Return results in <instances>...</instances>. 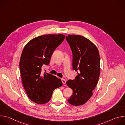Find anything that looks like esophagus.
Here are the masks:
<instances>
[{"mask_svg":"<svg viewBox=\"0 0 125 125\" xmlns=\"http://www.w3.org/2000/svg\"><path fill=\"white\" fill-rule=\"evenodd\" d=\"M61 81H62V83H63V84H65V83H66V80H65L64 79H61Z\"/></svg>","mask_w":125,"mask_h":125,"instance_id":"34e87169","label":"esophagus"}]
</instances>
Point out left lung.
Wrapping results in <instances>:
<instances>
[{
  "mask_svg": "<svg viewBox=\"0 0 125 125\" xmlns=\"http://www.w3.org/2000/svg\"><path fill=\"white\" fill-rule=\"evenodd\" d=\"M66 39L72 51L73 68L77 71L75 80L67 85L73 91L68 101L74 106L82 105L92 96L100 75V56L97 47L83 36L69 34Z\"/></svg>",
  "mask_w": 125,
  "mask_h": 125,
  "instance_id": "obj_1",
  "label": "left lung"
}]
</instances>
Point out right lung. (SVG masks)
Segmentation results:
<instances>
[{
    "mask_svg": "<svg viewBox=\"0 0 125 125\" xmlns=\"http://www.w3.org/2000/svg\"><path fill=\"white\" fill-rule=\"evenodd\" d=\"M64 39L62 34L41 35L29 42L23 50L19 63L22 83L29 98L37 104L48 102L55 89L62 85L61 79L42 74V67L49 64L53 51Z\"/></svg>",
    "mask_w": 125,
    "mask_h": 125,
    "instance_id": "obj_1",
    "label": "right lung"
}]
</instances>
